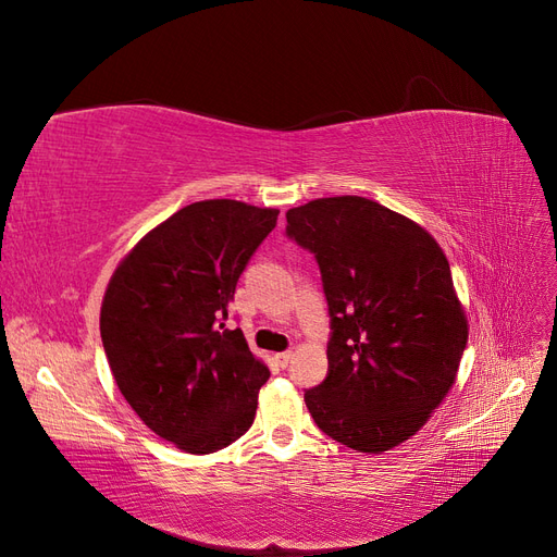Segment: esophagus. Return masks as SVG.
<instances>
[{
    "instance_id": "34e87169",
    "label": "esophagus",
    "mask_w": 557,
    "mask_h": 557,
    "mask_svg": "<svg viewBox=\"0 0 557 557\" xmlns=\"http://www.w3.org/2000/svg\"><path fill=\"white\" fill-rule=\"evenodd\" d=\"M290 360H293V350H283V352H278V356H276V362L281 367H288Z\"/></svg>"
}]
</instances>
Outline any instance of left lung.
<instances>
[{"label": "left lung", "instance_id": "obj_1", "mask_svg": "<svg viewBox=\"0 0 557 557\" xmlns=\"http://www.w3.org/2000/svg\"><path fill=\"white\" fill-rule=\"evenodd\" d=\"M285 218V234L313 252L330 309V367L305 393L309 413L352 450H391L440 407L467 346L444 250L367 197L313 199Z\"/></svg>", "mask_w": 557, "mask_h": 557}]
</instances>
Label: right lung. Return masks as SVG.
<instances>
[{"instance_id": "1", "label": "right lung", "mask_w": 557, "mask_h": 557, "mask_svg": "<svg viewBox=\"0 0 557 557\" xmlns=\"http://www.w3.org/2000/svg\"><path fill=\"white\" fill-rule=\"evenodd\" d=\"M276 218L237 199L195 201L150 230L109 281L99 332L117 391L185 453L221 450L256 418L269 369L223 320Z\"/></svg>"}]
</instances>
